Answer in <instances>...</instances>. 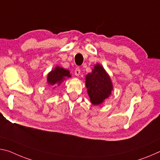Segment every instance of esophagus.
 Wrapping results in <instances>:
<instances>
[{
    "instance_id": "esophagus-1",
    "label": "esophagus",
    "mask_w": 160,
    "mask_h": 160,
    "mask_svg": "<svg viewBox=\"0 0 160 160\" xmlns=\"http://www.w3.org/2000/svg\"><path fill=\"white\" fill-rule=\"evenodd\" d=\"M80 73H81V70L78 67H77V69H75V72H74V74L77 76V77H78V76L80 75Z\"/></svg>"
}]
</instances>
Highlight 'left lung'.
Returning <instances> with one entry per match:
<instances>
[{"label":"left lung","mask_w":160,"mask_h":160,"mask_svg":"<svg viewBox=\"0 0 160 160\" xmlns=\"http://www.w3.org/2000/svg\"><path fill=\"white\" fill-rule=\"evenodd\" d=\"M86 86L90 101L93 105L103 103L113 89L109 75L99 64H96L92 72L86 76Z\"/></svg>","instance_id":"1"}]
</instances>
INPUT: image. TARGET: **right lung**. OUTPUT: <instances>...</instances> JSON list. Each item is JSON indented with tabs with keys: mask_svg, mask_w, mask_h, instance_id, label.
Returning <instances> with one entry per match:
<instances>
[{
	"mask_svg": "<svg viewBox=\"0 0 160 160\" xmlns=\"http://www.w3.org/2000/svg\"><path fill=\"white\" fill-rule=\"evenodd\" d=\"M71 77L69 70L57 66L48 76V82L51 86L59 85L66 78Z\"/></svg>",
	"mask_w": 160,
	"mask_h": 160,
	"instance_id": "add662e5",
	"label": "right lung"
}]
</instances>
